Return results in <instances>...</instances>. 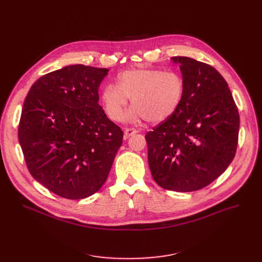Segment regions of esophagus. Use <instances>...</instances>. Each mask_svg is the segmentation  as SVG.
Segmentation results:
<instances>
[{
    "label": "esophagus",
    "mask_w": 262,
    "mask_h": 262,
    "mask_svg": "<svg viewBox=\"0 0 262 262\" xmlns=\"http://www.w3.org/2000/svg\"><path fill=\"white\" fill-rule=\"evenodd\" d=\"M139 130L136 129V128H125V130H124V134H125L126 136H133L135 134L138 133Z\"/></svg>",
    "instance_id": "esophagus-1"
}]
</instances>
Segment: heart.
<instances>
[{"mask_svg":"<svg viewBox=\"0 0 262 262\" xmlns=\"http://www.w3.org/2000/svg\"><path fill=\"white\" fill-rule=\"evenodd\" d=\"M184 91V80L178 73L141 67L120 73L117 85H107L101 99L113 121L122 120L132 99L135 106L127 115L128 120L145 118L149 123L158 124L177 112Z\"/></svg>","mask_w":262,"mask_h":262,"instance_id":"1","label":"heart"}]
</instances>
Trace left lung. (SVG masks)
<instances>
[{"label": "left lung", "mask_w": 262, "mask_h": 262, "mask_svg": "<svg viewBox=\"0 0 262 262\" xmlns=\"http://www.w3.org/2000/svg\"><path fill=\"white\" fill-rule=\"evenodd\" d=\"M184 80L177 112L145 135L154 181L163 189L190 192L208 186L236 154L240 118L226 80L215 69L175 56Z\"/></svg>", "instance_id": "8db88e82"}]
</instances>
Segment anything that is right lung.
Masks as SVG:
<instances>
[{"label":"right lung","instance_id":"right-lung-1","mask_svg":"<svg viewBox=\"0 0 262 262\" xmlns=\"http://www.w3.org/2000/svg\"><path fill=\"white\" fill-rule=\"evenodd\" d=\"M108 69L67 66L41 76L27 93L18 138L32 176L53 193L80 200L106 182L123 132L99 104Z\"/></svg>","mask_w":262,"mask_h":262}]
</instances>
